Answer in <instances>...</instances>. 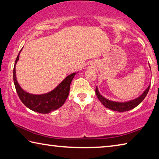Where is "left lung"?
Segmentation results:
<instances>
[{
	"label": "left lung",
	"instance_id": "8db88e82",
	"mask_svg": "<svg viewBox=\"0 0 159 159\" xmlns=\"http://www.w3.org/2000/svg\"><path fill=\"white\" fill-rule=\"evenodd\" d=\"M150 67V66H149ZM150 88V85L148 86L147 88L145 90L143 93L141 95H139L138 98H137L134 99H131L127 102H116L109 100V99H107L104 97L102 96L100 93L99 92V90L98 87H96L95 89V93L96 95L98 97L99 100L102 102V104L106 107L107 109H109L113 111H116L118 112H124L129 111V110L134 109V107L138 106L141 102L144 100L145 97L147 96L149 90Z\"/></svg>",
	"mask_w": 159,
	"mask_h": 159
}]
</instances>
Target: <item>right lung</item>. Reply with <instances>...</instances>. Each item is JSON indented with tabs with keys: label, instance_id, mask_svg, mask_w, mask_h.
Listing matches in <instances>:
<instances>
[{
	"label": "right lung",
	"instance_id": "add662e5",
	"mask_svg": "<svg viewBox=\"0 0 159 159\" xmlns=\"http://www.w3.org/2000/svg\"><path fill=\"white\" fill-rule=\"evenodd\" d=\"M21 50L19 52L17 57L16 58L14 69H13V80L20 100L29 109L41 114H49L50 112L60 108L68 98L70 84L77 72L67 76L55 89L49 93L41 94V95H34L26 92L21 88L16 77L15 66L20 58V54Z\"/></svg>",
	"mask_w": 159,
	"mask_h": 159
}]
</instances>
